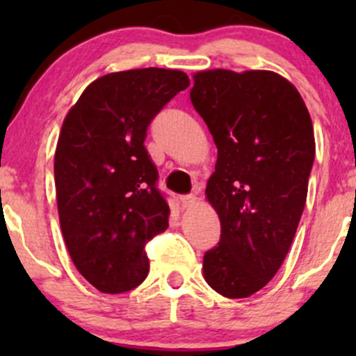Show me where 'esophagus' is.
I'll list each match as a JSON object with an SVG mask.
<instances>
[{
	"mask_svg": "<svg viewBox=\"0 0 356 356\" xmlns=\"http://www.w3.org/2000/svg\"><path fill=\"white\" fill-rule=\"evenodd\" d=\"M181 204L182 207L186 209V207H191L195 204V195L194 194H186V195H181Z\"/></svg>",
	"mask_w": 356,
	"mask_h": 356,
	"instance_id": "34e87169",
	"label": "esophagus"
}]
</instances>
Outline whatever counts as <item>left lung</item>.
Instances as JSON below:
<instances>
[{"mask_svg": "<svg viewBox=\"0 0 356 356\" xmlns=\"http://www.w3.org/2000/svg\"><path fill=\"white\" fill-rule=\"evenodd\" d=\"M191 102L216 147L207 201L220 219L204 277L226 298L264 288L283 264L303 214L314 161L312 117L300 92L268 70H206Z\"/></svg>", "mask_w": 356, "mask_h": 356, "instance_id": "8db88e82", "label": "left lung"}]
</instances>
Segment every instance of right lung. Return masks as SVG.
<instances>
[{
	"instance_id": "right-lung-1",
	"label": "right lung",
	"mask_w": 356,
	"mask_h": 356,
	"mask_svg": "<svg viewBox=\"0 0 356 356\" xmlns=\"http://www.w3.org/2000/svg\"><path fill=\"white\" fill-rule=\"evenodd\" d=\"M189 76L140 68L88 85L65 117L55 152L60 226L73 264L102 293L147 277L145 244L169 227V204L144 140L154 117Z\"/></svg>"
}]
</instances>
